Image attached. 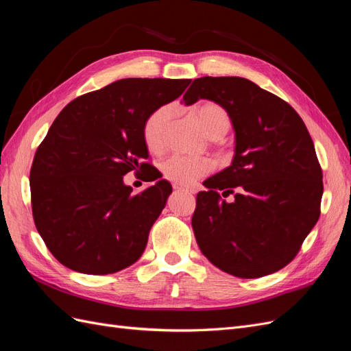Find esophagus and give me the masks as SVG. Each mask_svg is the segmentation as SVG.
Instances as JSON below:
<instances>
[{
	"mask_svg": "<svg viewBox=\"0 0 351 351\" xmlns=\"http://www.w3.org/2000/svg\"><path fill=\"white\" fill-rule=\"evenodd\" d=\"M173 189L174 190H183V192H187V193H195V190H192V189H189V187H184V186H182V184H177V183H174L173 184Z\"/></svg>",
	"mask_w": 351,
	"mask_h": 351,
	"instance_id": "esophagus-1",
	"label": "esophagus"
}]
</instances>
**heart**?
Segmentation results:
<instances>
[{
	"mask_svg": "<svg viewBox=\"0 0 351 351\" xmlns=\"http://www.w3.org/2000/svg\"><path fill=\"white\" fill-rule=\"evenodd\" d=\"M176 114L174 104H164L155 108L146 117L143 123V141L147 149L154 154H161L165 145V132ZM196 117L210 139H221L231 129V117L228 111L215 102L200 104L196 108ZM210 171V161L208 158L171 156L161 164L164 178L177 184H190L195 180L206 176Z\"/></svg>",
	"mask_w": 351,
	"mask_h": 351,
	"instance_id": "heart-1",
	"label": "heart"
}]
</instances>
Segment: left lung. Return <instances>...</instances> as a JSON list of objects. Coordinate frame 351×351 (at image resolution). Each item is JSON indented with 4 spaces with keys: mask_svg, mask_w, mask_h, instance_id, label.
Masks as SVG:
<instances>
[{
    "mask_svg": "<svg viewBox=\"0 0 351 351\" xmlns=\"http://www.w3.org/2000/svg\"><path fill=\"white\" fill-rule=\"evenodd\" d=\"M210 99L236 130V155L204 183L192 218L202 253L239 278L282 269L319 219L322 169L312 137L290 104L243 77H200L187 105ZM235 195L228 204L219 195Z\"/></svg>",
    "mask_w": 351,
    "mask_h": 351,
    "instance_id": "obj_1",
    "label": "left lung"
}]
</instances>
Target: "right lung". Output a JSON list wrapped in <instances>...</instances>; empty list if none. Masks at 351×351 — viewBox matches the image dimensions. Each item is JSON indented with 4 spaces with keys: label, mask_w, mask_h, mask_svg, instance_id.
<instances>
[{
    "label": "right lung",
    "mask_w": 351,
    "mask_h": 351,
    "mask_svg": "<svg viewBox=\"0 0 351 351\" xmlns=\"http://www.w3.org/2000/svg\"><path fill=\"white\" fill-rule=\"evenodd\" d=\"M190 82L123 79L73 99L52 123L30 168V200L38 232L64 267L107 275L142 256L173 187L159 180L132 195L123 176L145 169L147 182L158 178L143 123Z\"/></svg>",
    "instance_id": "add662e5"
}]
</instances>
